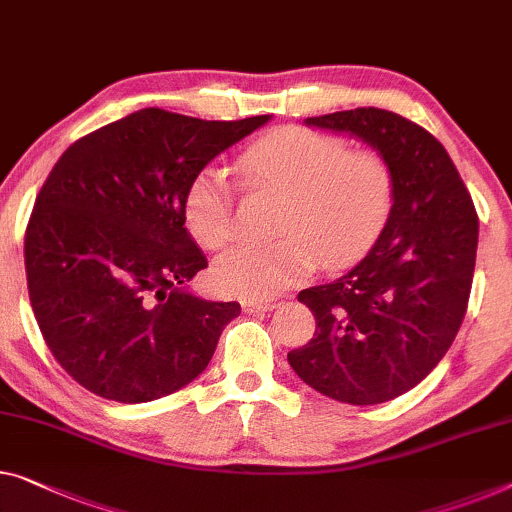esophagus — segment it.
<instances>
[{"label": "esophagus", "mask_w": 512, "mask_h": 512, "mask_svg": "<svg viewBox=\"0 0 512 512\" xmlns=\"http://www.w3.org/2000/svg\"><path fill=\"white\" fill-rule=\"evenodd\" d=\"M241 305H243V310H246V312H266V310L278 308V301H273V299H246Z\"/></svg>", "instance_id": "obj_1"}]
</instances>
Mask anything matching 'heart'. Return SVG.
Returning <instances> with one entry per match:
<instances>
[{
    "label": "heart",
    "mask_w": 512,
    "mask_h": 512,
    "mask_svg": "<svg viewBox=\"0 0 512 512\" xmlns=\"http://www.w3.org/2000/svg\"><path fill=\"white\" fill-rule=\"evenodd\" d=\"M248 188L282 197L276 243L227 250L213 280L246 299L278 296L315 269L361 257L388 223L395 200L391 165L377 151H349L338 135L280 128L236 160ZM183 220L204 248H220L234 232V188L220 167H204L183 195Z\"/></svg>",
    "instance_id": "1"
}]
</instances>
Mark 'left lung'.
<instances>
[{
  "mask_svg": "<svg viewBox=\"0 0 512 512\" xmlns=\"http://www.w3.org/2000/svg\"><path fill=\"white\" fill-rule=\"evenodd\" d=\"M386 158L395 179L388 223L345 276L303 289L315 338L287 361L315 391L347 404L407 393L437 368L467 312L478 216L448 151L414 121L379 108L308 117Z\"/></svg>",
  "mask_w": 512,
  "mask_h": 512,
  "instance_id": "obj_1",
  "label": "left lung"
}]
</instances>
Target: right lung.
Masks as SVG:
<instances>
[{"label":"right lung","instance_id":"right-lung-1","mask_svg":"<svg viewBox=\"0 0 512 512\" xmlns=\"http://www.w3.org/2000/svg\"><path fill=\"white\" fill-rule=\"evenodd\" d=\"M269 119L144 108L73 142L52 167L25 234L27 289L45 345L87 391L151 402L207 368L241 305L188 289L207 257L183 227V195Z\"/></svg>","mask_w":512,"mask_h":512}]
</instances>
